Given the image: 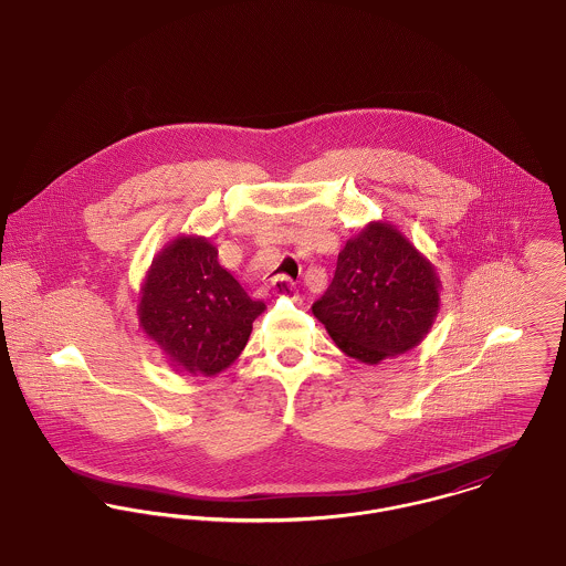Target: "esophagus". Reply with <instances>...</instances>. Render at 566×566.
<instances>
[{
	"label": "esophagus",
	"instance_id": "esophagus-1",
	"mask_svg": "<svg viewBox=\"0 0 566 566\" xmlns=\"http://www.w3.org/2000/svg\"><path fill=\"white\" fill-rule=\"evenodd\" d=\"M271 289L280 297H293V300L297 297V284L289 275H275L271 282Z\"/></svg>",
	"mask_w": 566,
	"mask_h": 566
}]
</instances>
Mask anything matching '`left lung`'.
<instances>
[{"mask_svg": "<svg viewBox=\"0 0 566 566\" xmlns=\"http://www.w3.org/2000/svg\"><path fill=\"white\" fill-rule=\"evenodd\" d=\"M439 310V277L391 223L373 221L348 239L312 312L348 357L379 364L420 345Z\"/></svg>", "mask_w": 566, "mask_h": 566, "instance_id": "obj_1", "label": "left lung"}]
</instances>
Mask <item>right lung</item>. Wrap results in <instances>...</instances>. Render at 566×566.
Here are the masks:
<instances>
[{
	"instance_id": "1",
	"label": "right lung",
	"mask_w": 566,
	"mask_h": 566,
	"mask_svg": "<svg viewBox=\"0 0 566 566\" xmlns=\"http://www.w3.org/2000/svg\"><path fill=\"white\" fill-rule=\"evenodd\" d=\"M264 310L218 261L205 237H178L153 261L137 316L172 366L213 377L248 345Z\"/></svg>"
}]
</instances>
